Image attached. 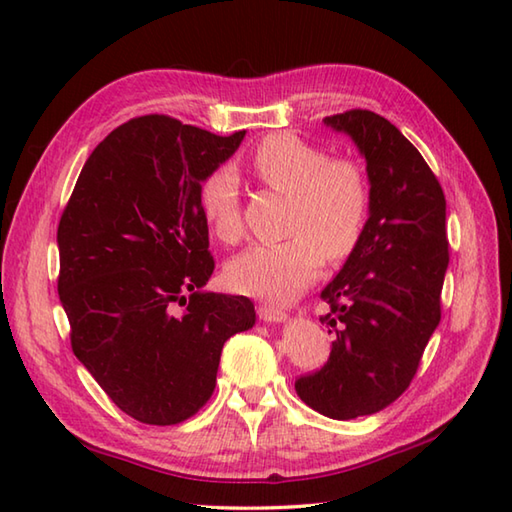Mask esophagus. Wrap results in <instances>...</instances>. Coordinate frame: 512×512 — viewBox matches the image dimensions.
<instances>
[{"label":"esophagus","instance_id":"obj_1","mask_svg":"<svg viewBox=\"0 0 512 512\" xmlns=\"http://www.w3.org/2000/svg\"><path fill=\"white\" fill-rule=\"evenodd\" d=\"M257 314H259V319H262V321H270V323L284 321V319H286V312H284V310H279V308H275V306H266V303H262V306L257 308Z\"/></svg>","mask_w":512,"mask_h":512}]
</instances>
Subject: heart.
I'll return each mask as SVG.
<instances>
[{"mask_svg": "<svg viewBox=\"0 0 512 512\" xmlns=\"http://www.w3.org/2000/svg\"><path fill=\"white\" fill-rule=\"evenodd\" d=\"M259 182L290 195L286 242L257 244L233 257L226 281L242 295L290 301L321 273L323 259L343 262L361 242L369 213V182L361 162L328 154L290 132L266 136L250 156ZM202 215L211 233L235 244L244 233L242 198L231 169L202 182Z\"/></svg>", "mask_w": 512, "mask_h": 512, "instance_id": "1", "label": "heart"}]
</instances>
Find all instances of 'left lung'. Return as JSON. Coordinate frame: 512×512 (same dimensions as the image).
Wrapping results in <instances>:
<instances>
[{"instance_id": "left-lung-1", "label": "left lung", "mask_w": 512, "mask_h": 512, "mask_svg": "<svg viewBox=\"0 0 512 512\" xmlns=\"http://www.w3.org/2000/svg\"><path fill=\"white\" fill-rule=\"evenodd\" d=\"M367 162L369 217L341 273L323 288L334 334L328 363L295 389L334 420L369 416L409 387L433 330L449 266L447 200L420 151L369 110L325 116Z\"/></svg>"}]
</instances>
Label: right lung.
<instances>
[{"mask_svg": "<svg viewBox=\"0 0 512 512\" xmlns=\"http://www.w3.org/2000/svg\"><path fill=\"white\" fill-rule=\"evenodd\" d=\"M244 134L132 118L92 151L63 209L57 288L72 352L138 422L198 413L224 343L255 325L248 297L202 292L215 262L200 189Z\"/></svg>", "mask_w": 512, "mask_h": 512, "instance_id": "add662e5", "label": "right lung"}]
</instances>
